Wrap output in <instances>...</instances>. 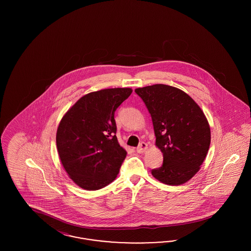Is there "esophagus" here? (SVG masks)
<instances>
[{
	"label": "esophagus",
	"instance_id": "34e87169",
	"mask_svg": "<svg viewBox=\"0 0 251 251\" xmlns=\"http://www.w3.org/2000/svg\"><path fill=\"white\" fill-rule=\"evenodd\" d=\"M147 150H148V145L145 143V142H142V143H140V145L137 147L136 151H137L138 153H144Z\"/></svg>",
	"mask_w": 251,
	"mask_h": 251
}]
</instances>
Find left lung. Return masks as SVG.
<instances>
[{"label":"left lung","instance_id":"1","mask_svg":"<svg viewBox=\"0 0 251 251\" xmlns=\"http://www.w3.org/2000/svg\"><path fill=\"white\" fill-rule=\"evenodd\" d=\"M153 123L162 167L152 176L168 185L188 181L200 170L211 143V130L202 110L190 96L177 87L153 84L136 88Z\"/></svg>","mask_w":251,"mask_h":251}]
</instances>
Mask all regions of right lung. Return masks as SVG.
Here are the masks:
<instances>
[{
    "label": "right lung",
    "instance_id": "1",
    "mask_svg": "<svg viewBox=\"0 0 251 251\" xmlns=\"http://www.w3.org/2000/svg\"><path fill=\"white\" fill-rule=\"evenodd\" d=\"M131 88H108L79 99L60 121L56 146L70 178L85 190H99L117 178L127 151L116 136L115 112Z\"/></svg>",
    "mask_w": 251,
    "mask_h": 251
}]
</instances>
